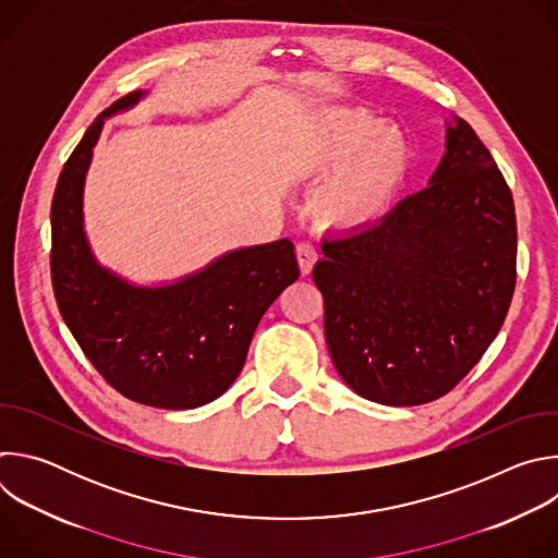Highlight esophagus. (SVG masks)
I'll use <instances>...</instances> for the list:
<instances>
[{
    "label": "esophagus",
    "mask_w": 558,
    "mask_h": 558,
    "mask_svg": "<svg viewBox=\"0 0 558 558\" xmlns=\"http://www.w3.org/2000/svg\"><path fill=\"white\" fill-rule=\"evenodd\" d=\"M295 256H298V263H300V271L302 276H308L315 260H317V250L311 245V243H300L295 247Z\"/></svg>",
    "instance_id": "obj_1"
}]
</instances>
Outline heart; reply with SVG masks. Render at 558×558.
<instances>
[{
	"label": "heart",
	"mask_w": 558,
	"mask_h": 558,
	"mask_svg": "<svg viewBox=\"0 0 558 558\" xmlns=\"http://www.w3.org/2000/svg\"><path fill=\"white\" fill-rule=\"evenodd\" d=\"M411 168V147L400 130L379 125L353 108H331L317 121L304 154V179L333 175L313 203L315 218L336 231L375 225L390 209Z\"/></svg>",
	"instance_id": "1"
}]
</instances>
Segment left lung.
I'll use <instances>...</instances> for the list:
<instances>
[{"label":"left lung","mask_w":558,"mask_h":558,"mask_svg":"<svg viewBox=\"0 0 558 558\" xmlns=\"http://www.w3.org/2000/svg\"><path fill=\"white\" fill-rule=\"evenodd\" d=\"M313 280L340 377L364 400L420 407L454 388L497 338L517 282L514 201L459 117L428 187L379 222L327 238Z\"/></svg>","instance_id":"8db88e82"}]
</instances>
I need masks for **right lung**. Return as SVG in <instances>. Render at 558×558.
<instances>
[{
    "instance_id": "1",
    "label": "right lung",
    "mask_w": 558,
    "mask_h": 558,
    "mask_svg": "<svg viewBox=\"0 0 558 558\" xmlns=\"http://www.w3.org/2000/svg\"><path fill=\"white\" fill-rule=\"evenodd\" d=\"M145 95L130 93L104 110L59 174L50 209L52 289L70 333L112 388L145 407L187 411L233 384L260 317L300 269L289 238L227 252L158 287L134 284L99 265L84 229L93 149L104 121Z\"/></svg>"
}]
</instances>
